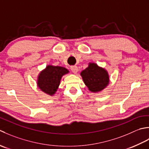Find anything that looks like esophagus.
Instances as JSON below:
<instances>
[{
    "label": "esophagus",
    "instance_id": "obj_1",
    "mask_svg": "<svg viewBox=\"0 0 149 149\" xmlns=\"http://www.w3.org/2000/svg\"><path fill=\"white\" fill-rule=\"evenodd\" d=\"M71 70L72 71V72H74V73H77L78 71V67L77 65H72L71 66Z\"/></svg>",
    "mask_w": 149,
    "mask_h": 149
}]
</instances>
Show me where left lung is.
Returning a JSON list of instances; mask_svg holds the SVG:
<instances>
[{
	"label": "left lung",
	"instance_id": "8db88e82",
	"mask_svg": "<svg viewBox=\"0 0 149 149\" xmlns=\"http://www.w3.org/2000/svg\"><path fill=\"white\" fill-rule=\"evenodd\" d=\"M80 74L89 90L93 93L101 91L109 82L107 71L95 63H89L88 68L81 71Z\"/></svg>",
	"mask_w": 149,
	"mask_h": 149
}]
</instances>
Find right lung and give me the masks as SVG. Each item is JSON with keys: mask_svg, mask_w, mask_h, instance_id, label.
Listing matches in <instances>:
<instances>
[{"mask_svg": "<svg viewBox=\"0 0 149 149\" xmlns=\"http://www.w3.org/2000/svg\"><path fill=\"white\" fill-rule=\"evenodd\" d=\"M68 69L60 66L47 65L38 75V87L50 96L55 94L63 75L68 73Z\"/></svg>", "mask_w": 149, "mask_h": 149, "instance_id": "add662e5", "label": "right lung"}]
</instances>
